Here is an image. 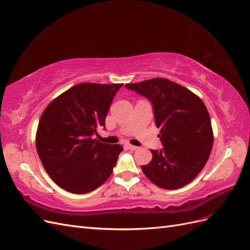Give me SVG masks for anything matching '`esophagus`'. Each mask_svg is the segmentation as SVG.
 Wrapping results in <instances>:
<instances>
[{"label": "esophagus", "mask_w": 250, "mask_h": 250, "mask_svg": "<svg viewBox=\"0 0 250 250\" xmlns=\"http://www.w3.org/2000/svg\"><path fill=\"white\" fill-rule=\"evenodd\" d=\"M127 147L129 148L130 150H133V151H134V150H138V149H139V147H137V146H133V145H130V144H129V145H127Z\"/></svg>", "instance_id": "esophagus-1"}]
</instances>
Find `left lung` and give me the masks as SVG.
Listing matches in <instances>:
<instances>
[{
  "label": "left lung",
  "instance_id": "1",
  "mask_svg": "<svg viewBox=\"0 0 250 250\" xmlns=\"http://www.w3.org/2000/svg\"><path fill=\"white\" fill-rule=\"evenodd\" d=\"M125 86L152 104L154 121L164 148L151 150L152 160L142 166L157 187L176 190L190 184L206 166L214 135L206 105L198 96L165 78H153Z\"/></svg>",
  "mask_w": 250,
  "mask_h": 250
}]
</instances>
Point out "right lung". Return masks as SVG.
<instances>
[{"mask_svg": "<svg viewBox=\"0 0 250 250\" xmlns=\"http://www.w3.org/2000/svg\"><path fill=\"white\" fill-rule=\"evenodd\" d=\"M123 84L80 83L53 100L41 117L36 149L56 185L85 194L103 185L123 147L100 143L93 135L105 129L113 97Z\"/></svg>", "mask_w": 250, "mask_h": 250, "instance_id": "add662e5", "label": "right lung"}]
</instances>
